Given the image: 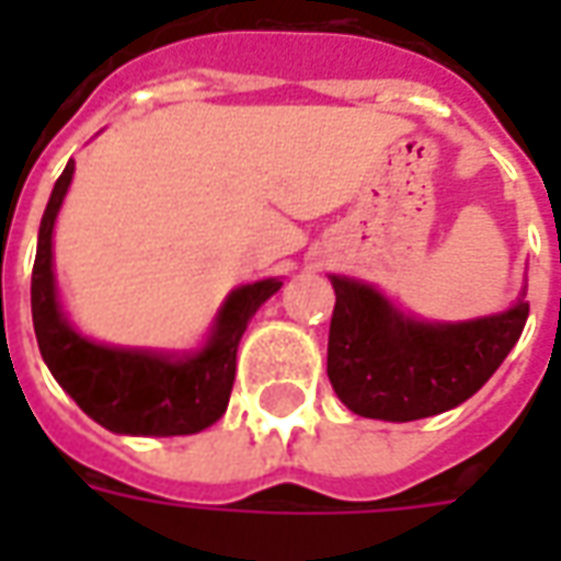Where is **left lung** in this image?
Wrapping results in <instances>:
<instances>
[{"label":"left lung","mask_w":561,"mask_h":561,"mask_svg":"<svg viewBox=\"0 0 561 561\" xmlns=\"http://www.w3.org/2000/svg\"><path fill=\"white\" fill-rule=\"evenodd\" d=\"M328 378L354 414L417 421L447 412L486 385L529 318L519 300L502 316L466 324L402 318L360 282L333 276Z\"/></svg>","instance_id":"left-lung-1"}]
</instances>
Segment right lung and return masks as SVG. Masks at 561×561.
Masks as SVG:
<instances>
[{
  "instance_id": "right-lung-1",
  "label": "right lung",
  "mask_w": 561,
  "mask_h": 561,
  "mask_svg": "<svg viewBox=\"0 0 561 561\" xmlns=\"http://www.w3.org/2000/svg\"><path fill=\"white\" fill-rule=\"evenodd\" d=\"M75 173L68 161L38 228V252L32 267V324L42 357L92 421L123 435H192L207 430L228 409L237 345L257 306L279 291V279L243 285L228 297L213 340L201 354L171 360L149 352L104 348L83 340L59 316L54 288V221Z\"/></svg>"
}]
</instances>
